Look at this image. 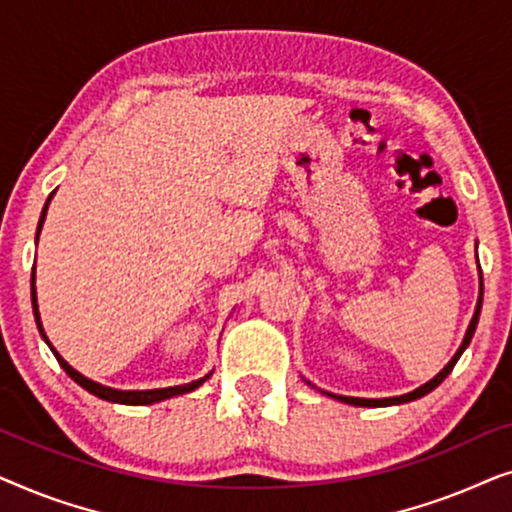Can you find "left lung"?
<instances>
[{
  "mask_svg": "<svg viewBox=\"0 0 512 512\" xmlns=\"http://www.w3.org/2000/svg\"><path fill=\"white\" fill-rule=\"evenodd\" d=\"M480 307H482V289H480V298H478V307H475V314H473V319H471V326H468V331H466V338H464V342H461V347L457 349V354L452 356V361L447 363V366L440 370V373L433 377L431 382H426L424 387H419V389H415V391H410V394H405V396H396V398H352V396H335V394H326V396H331V398H338V401H342V403H349V405H361V408H384V405H398V403H408V401H415V398H422V396H426L429 394V391H433L438 387L440 382L445 380L447 375L452 373V368H454V363L459 361V356L464 354V349L468 347V342H471V338H473V333H475V326H478V319H480Z\"/></svg>",
  "mask_w": 512,
  "mask_h": 512,
  "instance_id": "1",
  "label": "left lung"
}]
</instances>
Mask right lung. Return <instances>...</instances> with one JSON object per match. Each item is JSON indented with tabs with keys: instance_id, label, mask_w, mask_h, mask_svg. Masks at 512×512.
Masks as SVG:
<instances>
[{
	"instance_id": "add662e5",
	"label": "right lung",
	"mask_w": 512,
	"mask_h": 512,
	"mask_svg": "<svg viewBox=\"0 0 512 512\" xmlns=\"http://www.w3.org/2000/svg\"><path fill=\"white\" fill-rule=\"evenodd\" d=\"M46 209L48 205L44 207V212H41V221H39V230H41V223H44V216H46ZM32 305H34V319H37V326H39V333L44 335V340L48 342L44 328H41V319H39V307H37V291H34V275H32ZM48 347H51V342H48ZM53 349V347H51ZM55 359H58V363L62 366V370L72 377V380L76 384H81L83 389L90 391V394H95L97 398H104V401H111V403H123V405H149V403H158L163 401V398H172V396H179V394H188V391L198 389L202 382L207 380L209 375L202 377V380H195L191 384H181V387H167V389H153V391H118V389H109V387H102V384H97L93 380H88V377H83L81 373H76V370L69 366V363L62 359V356L55 352Z\"/></svg>"
}]
</instances>
